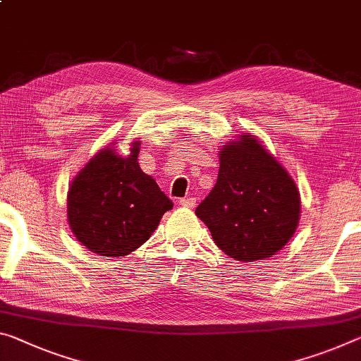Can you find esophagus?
I'll list each match as a JSON object with an SVG mask.
<instances>
[{"label":"esophagus","instance_id":"obj_1","mask_svg":"<svg viewBox=\"0 0 361 361\" xmlns=\"http://www.w3.org/2000/svg\"><path fill=\"white\" fill-rule=\"evenodd\" d=\"M180 204L183 205V207H194V205H196V199L194 197H183V199H180Z\"/></svg>","mask_w":361,"mask_h":361}]
</instances>
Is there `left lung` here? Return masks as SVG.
I'll use <instances>...</instances> for the list:
<instances>
[{"mask_svg":"<svg viewBox=\"0 0 361 361\" xmlns=\"http://www.w3.org/2000/svg\"><path fill=\"white\" fill-rule=\"evenodd\" d=\"M196 215L226 255L255 262L274 255L293 238L300 197L281 164L244 135L223 146L219 178Z\"/></svg>","mask_w":361,"mask_h":361,"instance_id":"8db88e82","label":"left lung"}]
</instances>
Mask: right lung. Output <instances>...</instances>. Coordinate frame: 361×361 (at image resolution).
<instances>
[{
	"instance_id": "obj_1",
	"label": "right lung",
	"mask_w": 361,
	"mask_h": 361,
	"mask_svg": "<svg viewBox=\"0 0 361 361\" xmlns=\"http://www.w3.org/2000/svg\"><path fill=\"white\" fill-rule=\"evenodd\" d=\"M128 157L102 149L73 180L67 196L72 233L91 252L128 255L145 244L173 202L138 165L140 142Z\"/></svg>"
}]
</instances>
